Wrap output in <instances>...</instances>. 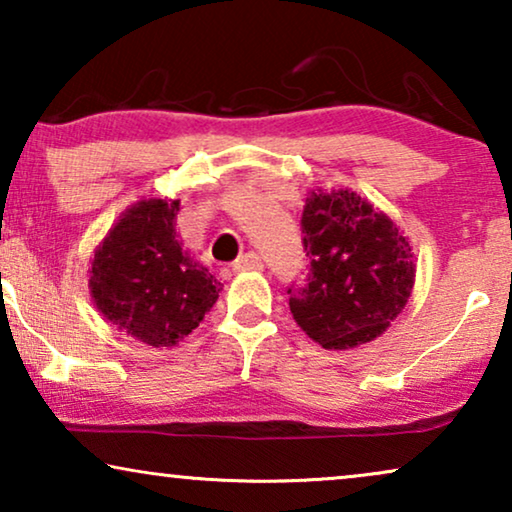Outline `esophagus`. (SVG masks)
<instances>
[{"label":"esophagus","mask_w":512,"mask_h":512,"mask_svg":"<svg viewBox=\"0 0 512 512\" xmlns=\"http://www.w3.org/2000/svg\"><path fill=\"white\" fill-rule=\"evenodd\" d=\"M233 268H235L237 272H244V270H261V268H263V258L258 256V254H254V251H249V254H244V256L237 258Z\"/></svg>","instance_id":"esophagus-1"}]
</instances>
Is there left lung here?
Returning a JSON list of instances; mask_svg holds the SVG:
<instances>
[{
    "mask_svg": "<svg viewBox=\"0 0 512 512\" xmlns=\"http://www.w3.org/2000/svg\"><path fill=\"white\" fill-rule=\"evenodd\" d=\"M305 286H289L296 324L324 349L375 340L403 312L415 286V254L387 214L359 193L312 191L305 200Z\"/></svg>",
    "mask_w": 512,
    "mask_h": 512,
    "instance_id": "left-lung-1",
    "label": "left lung"
}]
</instances>
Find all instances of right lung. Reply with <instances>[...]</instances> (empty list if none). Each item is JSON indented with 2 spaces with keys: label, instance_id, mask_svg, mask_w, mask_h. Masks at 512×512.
Masks as SVG:
<instances>
[{
  "label": "right lung",
  "instance_id": "add662e5",
  "mask_svg": "<svg viewBox=\"0 0 512 512\" xmlns=\"http://www.w3.org/2000/svg\"><path fill=\"white\" fill-rule=\"evenodd\" d=\"M179 200L149 198L125 209L95 249L90 296L109 324L151 347L184 340L212 310L221 282L181 247Z\"/></svg>",
  "mask_w": 512,
  "mask_h": 512
}]
</instances>
